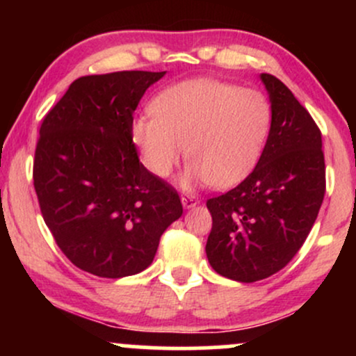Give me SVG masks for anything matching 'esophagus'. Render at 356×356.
<instances>
[{"label":"esophagus","instance_id":"1","mask_svg":"<svg viewBox=\"0 0 356 356\" xmlns=\"http://www.w3.org/2000/svg\"><path fill=\"white\" fill-rule=\"evenodd\" d=\"M181 201H182V206L186 207V209H191V207L197 206L199 204V199L195 197V195H182Z\"/></svg>","mask_w":356,"mask_h":356}]
</instances>
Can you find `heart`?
<instances>
[{"mask_svg":"<svg viewBox=\"0 0 356 356\" xmlns=\"http://www.w3.org/2000/svg\"><path fill=\"white\" fill-rule=\"evenodd\" d=\"M269 129L271 105L263 93L195 79L162 90L152 102V113L134 118L130 137L157 177H167L187 152L186 186L229 187L256 165Z\"/></svg>","mask_w":356,"mask_h":356,"instance_id":"obj_1","label":"heart"}]
</instances>
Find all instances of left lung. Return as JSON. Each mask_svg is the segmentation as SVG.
<instances>
[{
    "label": "left lung",
    "mask_w": 356,
    "mask_h": 356,
    "mask_svg": "<svg viewBox=\"0 0 356 356\" xmlns=\"http://www.w3.org/2000/svg\"><path fill=\"white\" fill-rule=\"evenodd\" d=\"M271 129L251 174L207 199L212 229L206 254L220 276L241 283L283 269L303 246L326 191L321 132L281 80L261 73Z\"/></svg>",
    "instance_id": "obj_1"
}]
</instances>
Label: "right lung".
I'll use <instances>...</instances> for the list:
<instances>
[{
  "label": "right lung",
  "instance_id": "obj_1",
  "mask_svg": "<svg viewBox=\"0 0 356 356\" xmlns=\"http://www.w3.org/2000/svg\"><path fill=\"white\" fill-rule=\"evenodd\" d=\"M165 72L80 76L40 127L33 184L44 224L76 268L144 271L182 216L177 191L142 165L130 137L138 102Z\"/></svg>",
  "mask_w": 356,
  "mask_h": 356
}]
</instances>
